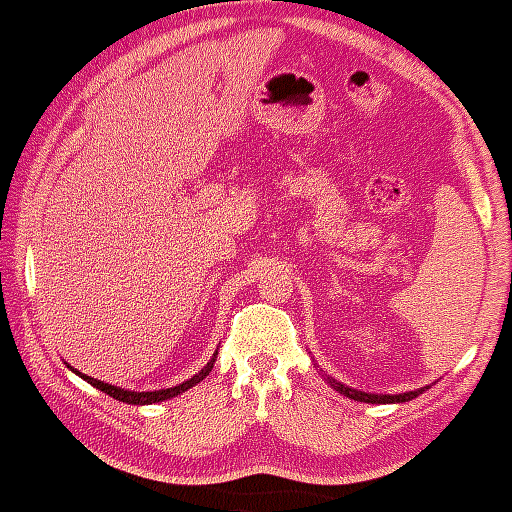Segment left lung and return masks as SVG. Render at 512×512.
<instances>
[{"instance_id": "left-lung-1", "label": "left lung", "mask_w": 512, "mask_h": 512, "mask_svg": "<svg viewBox=\"0 0 512 512\" xmlns=\"http://www.w3.org/2000/svg\"><path fill=\"white\" fill-rule=\"evenodd\" d=\"M330 380V385L334 387L337 392H342L344 397L349 399H356V402H366V404H395V402H409V399L419 397L424 390H414V392H404V395H370V392H361V390H351V387H346L342 383H337V380L327 378Z\"/></svg>"}]
</instances>
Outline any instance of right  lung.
Returning a JSON list of instances; mask_svg holds the SVG:
<instances>
[{
    "instance_id": "right-lung-1",
    "label": "right lung",
    "mask_w": 512,
    "mask_h": 512,
    "mask_svg": "<svg viewBox=\"0 0 512 512\" xmlns=\"http://www.w3.org/2000/svg\"><path fill=\"white\" fill-rule=\"evenodd\" d=\"M214 361H216V354L211 356V361L207 363V366L199 370L197 375H192L190 380H185V383H180V385H175V387H166V390H154V392H132V390H125V387L108 385V383H103V380L91 378V375L79 373V370H74L72 366H69V368H72L74 373L79 375V378H84L88 385H93V387H96V390L105 392V395H110L113 399H120V402H125V404H154V402H163V399L178 397L180 392H187V390H190V387H195L199 380H204L211 373V368H214Z\"/></svg>"
}]
</instances>
